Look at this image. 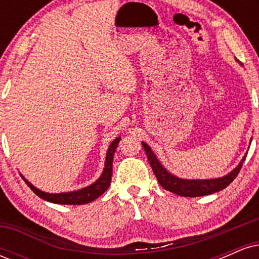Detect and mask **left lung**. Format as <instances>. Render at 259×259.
Returning a JSON list of instances; mask_svg holds the SVG:
<instances>
[{"label":"left lung","instance_id":"obj_1","mask_svg":"<svg viewBox=\"0 0 259 259\" xmlns=\"http://www.w3.org/2000/svg\"><path fill=\"white\" fill-rule=\"evenodd\" d=\"M142 147H144L145 152L147 154V159L150 162L151 168H152L154 175H156L157 180L160 184V186L164 187L168 191L173 192L179 196H184V197H200V196H206L214 194V192L221 191V190L225 189L228 185L233 183L235 178L239 174L240 169L242 167L245 157L241 159L236 168L233 171H230L228 175L223 178H217V179H207V180H187L181 179V178L175 177V175L170 174L169 171L160 164V162L154 156L150 146L145 142H142Z\"/></svg>","mask_w":259,"mask_h":259}]
</instances>
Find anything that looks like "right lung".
<instances>
[{
  "instance_id": "add662e5",
  "label": "right lung",
  "mask_w": 259,
  "mask_h": 259,
  "mask_svg": "<svg viewBox=\"0 0 259 259\" xmlns=\"http://www.w3.org/2000/svg\"><path fill=\"white\" fill-rule=\"evenodd\" d=\"M120 138L114 139L112 141V144L109 145L108 151L106 154V162H105V168H103L102 175L95 181L94 184H91L90 186H86L84 189L76 190V191L72 192H62V194H49V192H44L41 190H38L32 184L29 183L22 175V178L24 179L30 189L34 191V194H36L38 197H41L45 201L52 202V203H58V204H85L89 202H92L96 198H99L103 192L108 189L109 184H111L112 179V164H113V156H114L115 148H117L118 144H119Z\"/></svg>"
}]
</instances>
